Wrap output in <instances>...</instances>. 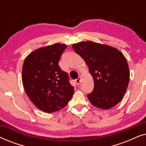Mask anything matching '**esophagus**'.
I'll return each mask as SVG.
<instances>
[{"label": "esophagus", "instance_id": "34e87169", "mask_svg": "<svg viewBox=\"0 0 146 146\" xmlns=\"http://www.w3.org/2000/svg\"><path fill=\"white\" fill-rule=\"evenodd\" d=\"M80 81H81V78H78L75 80V82L76 83L77 85L80 84Z\"/></svg>", "mask_w": 146, "mask_h": 146}]
</instances>
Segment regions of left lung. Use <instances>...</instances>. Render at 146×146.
I'll use <instances>...</instances> for the list:
<instances>
[{"mask_svg":"<svg viewBox=\"0 0 146 146\" xmlns=\"http://www.w3.org/2000/svg\"><path fill=\"white\" fill-rule=\"evenodd\" d=\"M86 63L94 83L88 94L90 102L100 109H110L121 100L128 86V64L120 51L110 46L92 41L72 45Z\"/></svg>","mask_w":146,"mask_h":146,"instance_id":"obj_1","label":"left lung"}]
</instances>
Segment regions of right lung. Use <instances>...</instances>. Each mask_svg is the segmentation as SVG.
<instances>
[{"label":"right lung","mask_w":146,"mask_h":146,"mask_svg":"<svg viewBox=\"0 0 146 146\" xmlns=\"http://www.w3.org/2000/svg\"><path fill=\"white\" fill-rule=\"evenodd\" d=\"M67 45L56 43L38 48L26 57L22 80L25 92L36 107L52 113L64 108L72 98L74 87L58 62Z\"/></svg>","instance_id":"right-lung-1"}]
</instances>
